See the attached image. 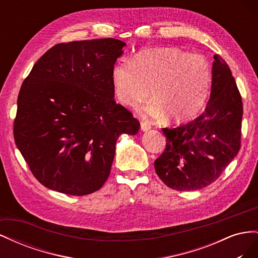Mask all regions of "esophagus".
<instances>
[{
  "mask_svg": "<svg viewBox=\"0 0 258 258\" xmlns=\"http://www.w3.org/2000/svg\"><path fill=\"white\" fill-rule=\"evenodd\" d=\"M151 128H152V126H151L150 122H148V121H141V129L143 131H147V130H150Z\"/></svg>",
  "mask_w": 258,
  "mask_h": 258,
  "instance_id": "34e87169",
  "label": "esophagus"
}]
</instances>
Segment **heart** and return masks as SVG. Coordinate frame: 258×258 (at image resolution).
<instances>
[{"label":"heart","mask_w":258,"mask_h":258,"mask_svg":"<svg viewBox=\"0 0 258 258\" xmlns=\"http://www.w3.org/2000/svg\"><path fill=\"white\" fill-rule=\"evenodd\" d=\"M212 70L202 54L176 48L148 49L130 61L117 63L112 83L117 100L127 107H137L148 95L153 99L142 107L148 118L183 121L196 115L208 99Z\"/></svg>","instance_id":"obj_1"}]
</instances>
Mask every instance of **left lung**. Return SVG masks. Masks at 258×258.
Wrapping results in <instances>:
<instances>
[{"label": "left lung", "instance_id": "left-lung-1", "mask_svg": "<svg viewBox=\"0 0 258 258\" xmlns=\"http://www.w3.org/2000/svg\"><path fill=\"white\" fill-rule=\"evenodd\" d=\"M242 97L231 71L214 54L211 96L205 112L178 127L162 128L166 148L156 173L175 190H197L215 182L241 147Z\"/></svg>", "mask_w": 258, "mask_h": 258}]
</instances>
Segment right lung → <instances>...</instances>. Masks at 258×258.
Here are the masks:
<instances>
[{
    "label": "right lung",
    "mask_w": 258,
    "mask_h": 258,
    "mask_svg": "<svg viewBox=\"0 0 258 258\" xmlns=\"http://www.w3.org/2000/svg\"><path fill=\"white\" fill-rule=\"evenodd\" d=\"M124 43L116 38L60 43L23 81L14 138L34 177L72 196L99 190L116 141L140 122L114 100L112 71Z\"/></svg>",
    "instance_id": "1"
}]
</instances>
